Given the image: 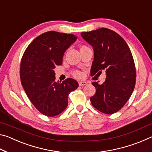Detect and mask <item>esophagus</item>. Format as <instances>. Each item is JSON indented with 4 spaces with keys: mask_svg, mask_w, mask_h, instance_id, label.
<instances>
[{
    "mask_svg": "<svg viewBox=\"0 0 152 152\" xmlns=\"http://www.w3.org/2000/svg\"><path fill=\"white\" fill-rule=\"evenodd\" d=\"M79 84V86H84V85H86L87 84V82H78Z\"/></svg>",
    "mask_w": 152,
    "mask_h": 152,
    "instance_id": "1",
    "label": "esophagus"
}]
</instances>
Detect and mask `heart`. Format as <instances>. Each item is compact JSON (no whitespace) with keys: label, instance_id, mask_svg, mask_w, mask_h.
<instances>
[{"label":"heart","instance_id":"1","mask_svg":"<svg viewBox=\"0 0 152 152\" xmlns=\"http://www.w3.org/2000/svg\"><path fill=\"white\" fill-rule=\"evenodd\" d=\"M82 47H84V46H82ZM81 47V48H82ZM72 74L74 77H76L77 78H80L83 76V74L79 70H74L72 72Z\"/></svg>","mask_w":152,"mask_h":152}]
</instances>
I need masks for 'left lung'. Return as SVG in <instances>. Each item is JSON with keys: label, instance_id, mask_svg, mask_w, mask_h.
<instances>
[{"label": "left lung", "instance_id": "obj_1", "mask_svg": "<svg viewBox=\"0 0 152 152\" xmlns=\"http://www.w3.org/2000/svg\"><path fill=\"white\" fill-rule=\"evenodd\" d=\"M81 35L93 48L91 76L106 72L104 83H92L96 93L91 97V103L99 111L113 114L124 106L135 88L136 70L132 52L118 33L107 28L81 33Z\"/></svg>", "mask_w": 152, "mask_h": 152}]
</instances>
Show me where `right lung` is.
<instances>
[{
  "label": "right lung",
  "instance_id": "1",
  "mask_svg": "<svg viewBox=\"0 0 152 152\" xmlns=\"http://www.w3.org/2000/svg\"><path fill=\"white\" fill-rule=\"evenodd\" d=\"M73 34L48 31L28 45L21 59L20 78L30 101L48 117L62 113L68 104V95L78 87V82L67 78L56 82L54 69L61 65L65 51L76 42Z\"/></svg>",
  "mask_w": 152,
  "mask_h": 152
}]
</instances>
